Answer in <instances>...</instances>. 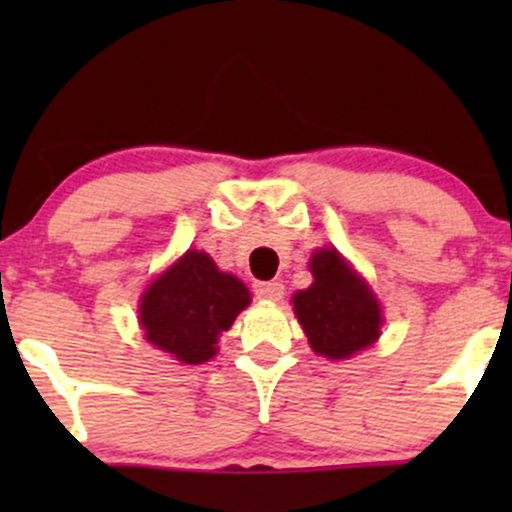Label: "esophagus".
Masks as SVG:
<instances>
[{"label":"esophagus","mask_w":512,"mask_h":512,"mask_svg":"<svg viewBox=\"0 0 512 512\" xmlns=\"http://www.w3.org/2000/svg\"><path fill=\"white\" fill-rule=\"evenodd\" d=\"M252 289H255V296L260 301H281L284 298V286L279 281H257Z\"/></svg>","instance_id":"34e87169"}]
</instances>
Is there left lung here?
Masks as SVG:
<instances>
[{"instance_id": "left-lung-1", "label": "left lung", "mask_w": 512, "mask_h": 512, "mask_svg": "<svg viewBox=\"0 0 512 512\" xmlns=\"http://www.w3.org/2000/svg\"><path fill=\"white\" fill-rule=\"evenodd\" d=\"M313 284L293 296V310L310 349L325 358H349L380 337L383 310L363 276L334 248L310 257Z\"/></svg>"}]
</instances>
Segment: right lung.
Instances as JSON below:
<instances>
[{
  "label": "right lung",
  "instance_id": "right-lung-1",
  "mask_svg": "<svg viewBox=\"0 0 512 512\" xmlns=\"http://www.w3.org/2000/svg\"><path fill=\"white\" fill-rule=\"evenodd\" d=\"M248 305L250 291L243 281L221 272L207 252L187 250L146 286L139 325L156 349L197 366L216 356L221 332Z\"/></svg>",
  "mask_w": 512,
  "mask_h": 512
}]
</instances>
